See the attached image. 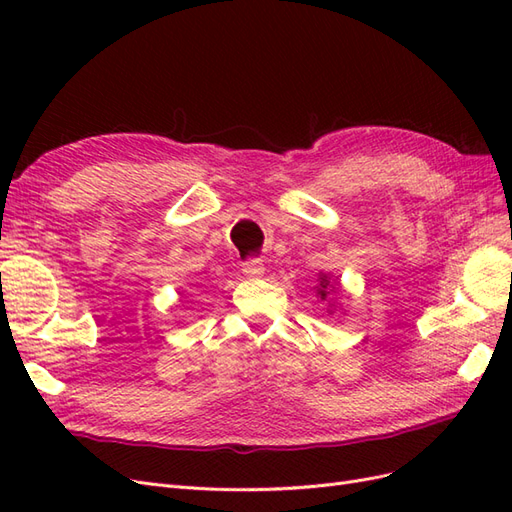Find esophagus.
Masks as SVG:
<instances>
[{
  "instance_id": "1",
  "label": "esophagus",
  "mask_w": 512,
  "mask_h": 512,
  "mask_svg": "<svg viewBox=\"0 0 512 512\" xmlns=\"http://www.w3.org/2000/svg\"><path fill=\"white\" fill-rule=\"evenodd\" d=\"M243 275L245 277H260L262 273H265V267H262V260L258 258H250L247 262H243Z\"/></svg>"
}]
</instances>
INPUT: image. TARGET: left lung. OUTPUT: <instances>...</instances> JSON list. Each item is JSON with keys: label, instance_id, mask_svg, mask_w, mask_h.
Listing matches in <instances>:
<instances>
[{"label": "left lung", "instance_id": "8db88e82", "mask_svg": "<svg viewBox=\"0 0 512 512\" xmlns=\"http://www.w3.org/2000/svg\"><path fill=\"white\" fill-rule=\"evenodd\" d=\"M314 290H316V297L329 305L327 312L333 314V309H337L339 303H337L335 299H331L329 292L339 290V277H333V275H329V273H322V271H320V275H318V286H316Z\"/></svg>", "mask_w": 512, "mask_h": 512}]
</instances>
